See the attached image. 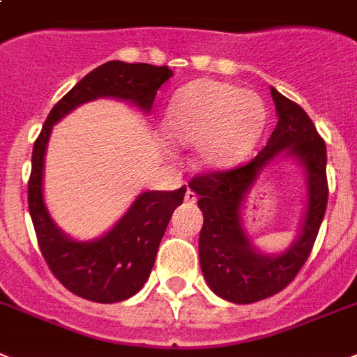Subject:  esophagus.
Masks as SVG:
<instances>
[{
    "mask_svg": "<svg viewBox=\"0 0 357 357\" xmlns=\"http://www.w3.org/2000/svg\"><path fill=\"white\" fill-rule=\"evenodd\" d=\"M196 199H198V196H196V192H194V190H190V188H188L187 192H185V202H187V204H190V205H194V204H196Z\"/></svg>",
    "mask_w": 357,
    "mask_h": 357,
    "instance_id": "1",
    "label": "esophagus"
}]
</instances>
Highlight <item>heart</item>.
<instances>
[{
  "mask_svg": "<svg viewBox=\"0 0 357 357\" xmlns=\"http://www.w3.org/2000/svg\"><path fill=\"white\" fill-rule=\"evenodd\" d=\"M266 106L249 89L202 78L187 84L170 100L165 130L174 141L196 143L205 167L224 169L245 158L262 135Z\"/></svg>",
  "mask_w": 357,
  "mask_h": 357,
  "instance_id": "obj_1",
  "label": "heart"
}]
</instances>
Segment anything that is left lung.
I'll return each instance as SVG.
<instances>
[{"mask_svg": "<svg viewBox=\"0 0 357 357\" xmlns=\"http://www.w3.org/2000/svg\"><path fill=\"white\" fill-rule=\"evenodd\" d=\"M279 123L259 155L227 170L194 176L188 187L198 194L204 213L199 264L214 294L251 304L282 291L308 260L328 204L326 144L308 113L271 88ZM284 149L300 159L309 174V208L298 242L279 257L257 254L239 225V204L264 166Z\"/></svg>", "mask_w": 357, "mask_h": 357, "instance_id": "left-lung-1", "label": "left lung"}]
</instances>
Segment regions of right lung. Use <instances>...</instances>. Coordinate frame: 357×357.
Listing matches in <instances>:
<instances>
[{
	"label": "right lung",
	"mask_w": 357,
	"mask_h": 357,
	"mask_svg": "<svg viewBox=\"0 0 357 357\" xmlns=\"http://www.w3.org/2000/svg\"><path fill=\"white\" fill-rule=\"evenodd\" d=\"M172 77L169 66L112 60L88 73L63 95L34 141L29 178V213L49 269L71 294L93 303H119L135 295L149 279L159 242L187 187L141 194L115 227L95 242H73L53 224L42 194L43 155L51 128L78 104L97 97H119L150 109L161 84Z\"/></svg>",
	"instance_id": "1"
}]
</instances>
